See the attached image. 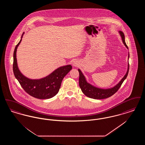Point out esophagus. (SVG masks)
Masks as SVG:
<instances>
[{"mask_svg": "<svg viewBox=\"0 0 145 145\" xmlns=\"http://www.w3.org/2000/svg\"><path fill=\"white\" fill-rule=\"evenodd\" d=\"M72 65L74 67H77L79 65V62H78V61H76V60H74L72 62Z\"/></svg>", "mask_w": 145, "mask_h": 145, "instance_id": "obj_1", "label": "esophagus"}]
</instances>
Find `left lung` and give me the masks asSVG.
<instances>
[{
    "label": "left lung",
    "instance_id": "obj_1",
    "mask_svg": "<svg viewBox=\"0 0 145 145\" xmlns=\"http://www.w3.org/2000/svg\"><path fill=\"white\" fill-rule=\"evenodd\" d=\"M119 33L122 37V40L123 43H124V46L127 47V48L128 49V46H127L125 42V37H124L123 33L121 31H120ZM129 57V54H128V58ZM129 69V64L128 63L127 72L125 74V76H123V78L121 79V80L113 88H111L110 89H106L98 88L92 85L89 83H88L85 76H84L82 71L80 69H78V71L79 73V86L82 91L83 93L86 96L88 97L91 98L101 99H105V98L110 97L111 96H112L114 94H115L121 87L122 84L124 82V80L126 79L127 76H128Z\"/></svg>",
    "mask_w": 145,
    "mask_h": 145
}]
</instances>
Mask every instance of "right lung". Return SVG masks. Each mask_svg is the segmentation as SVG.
Listing matches in <instances>:
<instances>
[{"mask_svg": "<svg viewBox=\"0 0 145 145\" xmlns=\"http://www.w3.org/2000/svg\"><path fill=\"white\" fill-rule=\"evenodd\" d=\"M21 40L16 45L14 53L13 71L15 78L18 80L22 88L28 94L38 99H49L55 96L61 86L62 79L72 69L71 65L61 66L44 78L40 79H30L23 76L18 69L16 58L17 49Z\"/></svg>", "mask_w": 145, "mask_h": 145, "instance_id": "right-lung-1", "label": "right lung"}]
</instances>
